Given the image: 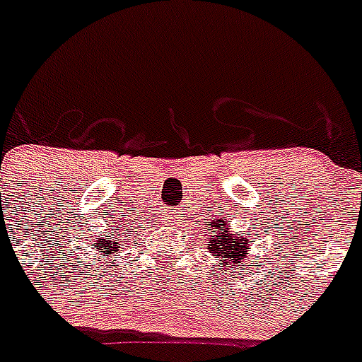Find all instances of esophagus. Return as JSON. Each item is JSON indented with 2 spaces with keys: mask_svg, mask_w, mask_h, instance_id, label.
I'll list each match as a JSON object with an SVG mask.
<instances>
[{
  "mask_svg": "<svg viewBox=\"0 0 362 362\" xmlns=\"http://www.w3.org/2000/svg\"><path fill=\"white\" fill-rule=\"evenodd\" d=\"M163 221L166 222V224H172V222H175V215H173V213H166V215L163 216Z\"/></svg>",
  "mask_w": 362,
  "mask_h": 362,
  "instance_id": "34e87169",
  "label": "esophagus"
}]
</instances>
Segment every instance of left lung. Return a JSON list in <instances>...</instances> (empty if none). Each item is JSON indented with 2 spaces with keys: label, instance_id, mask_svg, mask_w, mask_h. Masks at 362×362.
<instances>
[{
  "label": "left lung",
  "instance_id": "obj_1",
  "mask_svg": "<svg viewBox=\"0 0 362 362\" xmlns=\"http://www.w3.org/2000/svg\"><path fill=\"white\" fill-rule=\"evenodd\" d=\"M215 230L218 231H216V235H211L209 248L211 252L216 254V256L224 262V265H221V267H228V265L241 267L243 258L247 256V237H241L239 233H228V228L224 226V222L222 221L216 222ZM241 271H245V269L241 267ZM228 273H230V271H228Z\"/></svg>",
  "mask_w": 362,
  "mask_h": 362
}]
</instances>
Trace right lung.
Returning a JSON list of instances; mask_svg holds the SVG:
<instances>
[{"label":"right lung","instance_id":"add662e5","mask_svg":"<svg viewBox=\"0 0 362 362\" xmlns=\"http://www.w3.org/2000/svg\"><path fill=\"white\" fill-rule=\"evenodd\" d=\"M117 239H121V233H115L112 231V235H106L104 239H100L97 243V247H99V252H104V256H108L112 252H117L119 250V245H117Z\"/></svg>","mask_w":362,"mask_h":362}]
</instances>
